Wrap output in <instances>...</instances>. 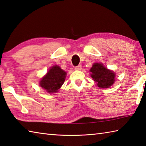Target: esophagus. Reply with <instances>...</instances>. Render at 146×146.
<instances>
[{
    "label": "esophagus",
    "instance_id": "esophagus-1",
    "mask_svg": "<svg viewBox=\"0 0 146 146\" xmlns=\"http://www.w3.org/2000/svg\"><path fill=\"white\" fill-rule=\"evenodd\" d=\"M75 69L76 70H81L82 69V65H79L78 66H76V67H75Z\"/></svg>",
    "mask_w": 146,
    "mask_h": 146
}]
</instances>
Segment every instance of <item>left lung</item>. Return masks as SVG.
Instances as JSON below:
<instances>
[{
    "mask_svg": "<svg viewBox=\"0 0 146 146\" xmlns=\"http://www.w3.org/2000/svg\"><path fill=\"white\" fill-rule=\"evenodd\" d=\"M91 76L100 88H109L114 82L115 74L102 64L95 63L90 69Z\"/></svg>",
    "mask_w": 146,
    "mask_h": 146,
    "instance_id": "obj_1",
    "label": "left lung"
}]
</instances>
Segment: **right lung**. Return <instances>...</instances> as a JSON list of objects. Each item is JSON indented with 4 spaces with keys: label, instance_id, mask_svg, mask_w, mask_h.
Masks as SVG:
<instances>
[{
    "label": "right lung",
    "instance_id": "right-lung-1",
    "mask_svg": "<svg viewBox=\"0 0 146 146\" xmlns=\"http://www.w3.org/2000/svg\"><path fill=\"white\" fill-rule=\"evenodd\" d=\"M66 73L59 66L52 67L47 74L41 79L40 86L48 93L57 92L65 81Z\"/></svg>",
    "mask_w": 146,
    "mask_h": 146
}]
</instances>
